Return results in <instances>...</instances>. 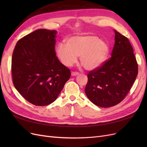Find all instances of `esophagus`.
<instances>
[{
	"mask_svg": "<svg viewBox=\"0 0 147 147\" xmlns=\"http://www.w3.org/2000/svg\"><path fill=\"white\" fill-rule=\"evenodd\" d=\"M78 72H72V73H71V75H72V76H76V75H78Z\"/></svg>",
	"mask_w": 147,
	"mask_h": 147,
	"instance_id": "1",
	"label": "esophagus"
}]
</instances>
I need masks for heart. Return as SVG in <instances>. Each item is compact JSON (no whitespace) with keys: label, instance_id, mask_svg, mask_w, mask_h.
Instances as JSON below:
<instances>
[{"label":"heart","instance_id":"obj_1","mask_svg":"<svg viewBox=\"0 0 147 147\" xmlns=\"http://www.w3.org/2000/svg\"><path fill=\"white\" fill-rule=\"evenodd\" d=\"M110 51L107 42L92 35L71 37L66 45L61 43L56 48L57 55L64 65H72L80 56V63L87 70L100 67L108 59Z\"/></svg>","mask_w":147,"mask_h":147}]
</instances>
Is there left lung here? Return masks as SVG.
Returning a JSON list of instances; mask_svg holds the SVG:
<instances>
[{
  "label": "left lung",
  "mask_w": 147,
  "mask_h": 147,
  "mask_svg": "<svg viewBox=\"0 0 147 147\" xmlns=\"http://www.w3.org/2000/svg\"><path fill=\"white\" fill-rule=\"evenodd\" d=\"M112 56L88 74L85 93L93 104L110 107L126 96L138 74V64L128 38L116 30Z\"/></svg>",
  "instance_id": "8db88e82"
}]
</instances>
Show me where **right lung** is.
Masks as SVG:
<instances>
[{"label": "right lung", "mask_w": 147, "mask_h": 147, "mask_svg": "<svg viewBox=\"0 0 147 147\" xmlns=\"http://www.w3.org/2000/svg\"><path fill=\"white\" fill-rule=\"evenodd\" d=\"M56 30L40 29L20 39L11 59L12 81L30 103L54 102L70 77V70L56 55Z\"/></svg>", "instance_id": "1"}]
</instances>
